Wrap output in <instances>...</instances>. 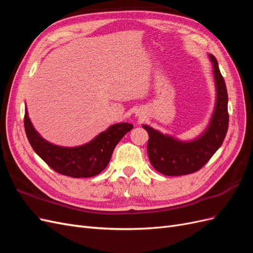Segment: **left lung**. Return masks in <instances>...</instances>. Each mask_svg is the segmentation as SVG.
I'll list each match as a JSON object with an SVG mask.
<instances>
[{"instance_id":"8db88e82","label":"left lung","mask_w":253,"mask_h":253,"mask_svg":"<svg viewBox=\"0 0 253 253\" xmlns=\"http://www.w3.org/2000/svg\"><path fill=\"white\" fill-rule=\"evenodd\" d=\"M209 57L213 63L217 97L215 110L206 132L195 140L183 142L164 135L149 126H142L150 136L148 141L150 162L154 169L164 175H187L202 169L226 137L229 124L227 87L215 57L212 55Z\"/></svg>"}]
</instances>
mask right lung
Listing matches in <instances>:
<instances>
[{
    "mask_svg": "<svg viewBox=\"0 0 253 253\" xmlns=\"http://www.w3.org/2000/svg\"><path fill=\"white\" fill-rule=\"evenodd\" d=\"M27 139L34 151L53 171L74 178L93 177L109 165L120 139L133 128L131 124H117L99 134L90 142L76 148H63L44 140L34 128L27 110L24 115Z\"/></svg>",
    "mask_w": 253,
    "mask_h": 253,
    "instance_id": "1",
    "label": "right lung"
}]
</instances>
